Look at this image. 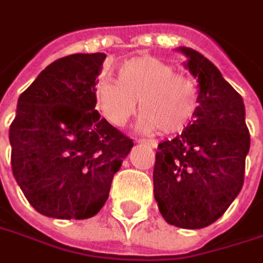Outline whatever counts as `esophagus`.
Instances as JSON below:
<instances>
[{
  "instance_id": "esophagus-1",
  "label": "esophagus",
  "mask_w": 263,
  "mask_h": 263,
  "mask_svg": "<svg viewBox=\"0 0 263 263\" xmlns=\"http://www.w3.org/2000/svg\"><path fill=\"white\" fill-rule=\"evenodd\" d=\"M137 143H143V144H148L152 148H156L157 147V141L156 140H152V138H148V140H145V138H141V140H137Z\"/></svg>"
}]
</instances>
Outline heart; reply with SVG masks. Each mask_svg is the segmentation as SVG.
I'll list each match as a JSON object with an SVG mask.
<instances>
[{
    "instance_id": "1",
    "label": "heart",
    "mask_w": 263,
    "mask_h": 263,
    "mask_svg": "<svg viewBox=\"0 0 263 263\" xmlns=\"http://www.w3.org/2000/svg\"><path fill=\"white\" fill-rule=\"evenodd\" d=\"M96 98L101 115L115 126L126 125L140 101L138 128L144 132H181L199 107L196 82L154 57H135L120 64L118 81H98Z\"/></svg>"
}]
</instances>
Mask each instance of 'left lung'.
I'll return each instance as SVG.
<instances>
[{
	"label": "left lung",
	"instance_id": "obj_1",
	"mask_svg": "<svg viewBox=\"0 0 263 263\" xmlns=\"http://www.w3.org/2000/svg\"><path fill=\"white\" fill-rule=\"evenodd\" d=\"M181 51L199 79V107L181 135L157 145L154 199L166 222L199 230L219 219L238 196L250 134L241 96L200 52Z\"/></svg>",
	"mask_w": 263,
	"mask_h": 263
}]
</instances>
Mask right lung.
I'll return each instance as SVG.
<instances>
[{"label":"right lung","mask_w":263,"mask_h":263,"mask_svg":"<svg viewBox=\"0 0 263 263\" xmlns=\"http://www.w3.org/2000/svg\"><path fill=\"white\" fill-rule=\"evenodd\" d=\"M106 54H72L20 94L10 125L11 169L30 206L57 219L97 215L132 140L96 110Z\"/></svg>","instance_id":"1"}]
</instances>
